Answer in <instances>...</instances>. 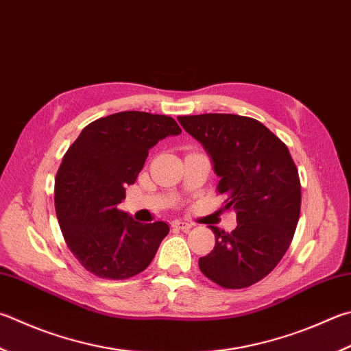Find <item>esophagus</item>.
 Segmentation results:
<instances>
[{"label":"esophagus","instance_id":"obj_1","mask_svg":"<svg viewBox=\"0 0 351 351\" xmlns=\"http://www.w3.org/2000/svg\"><path fill=\"white\" fill-rule=\"evenodd\" d=\"M171 227L178 228V230H182V232H189L193 226L189 224V222H184V221H173L171 222Z\"/></svg>","mask_w":351,"mask_h":351}]
</instances>
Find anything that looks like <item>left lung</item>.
Returning a JSON list of instances; mask_svg holds the SVG:
<instances>
[{
    "instance_id": "1",
    "label": "left lung",
    "mask_w": 351,
    "mask_h": 351,
    "mask_svg": "<svg viewBox=\"0 0 351 351\" xmlns=\"http://www.w3.org/2000/svg\"><path fill=\"white\" fill-rule=\"evenodd\" d=\"M212 156L224 208L237 212L233 232L215 233V248L199 269L224 289H245L275 269L291 244L301 181L287 145L259 121L232 113L178 117Z\"/></svg>"
}]
</instances>
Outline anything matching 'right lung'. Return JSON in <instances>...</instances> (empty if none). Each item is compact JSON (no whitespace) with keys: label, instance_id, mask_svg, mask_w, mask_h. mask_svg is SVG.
<instances>
[{"label":"right lung","instance_id":"obj_1","mask_svg":"<svg viewBox=\"0 0 351 351\" xmlns=\"http://www.w3.org/2000/svg\"><path fill=\"white\" fill-rule=\"evenodd\" d=\"M165 114L119 112L84 127L55 180L56 216L66 244L87 271L127 279L145 270L169 233L162 221L141 224L118 210L159 139L180 135Z\"/></svg>","mask_w":351,"mask_h":351}]
</instances>
